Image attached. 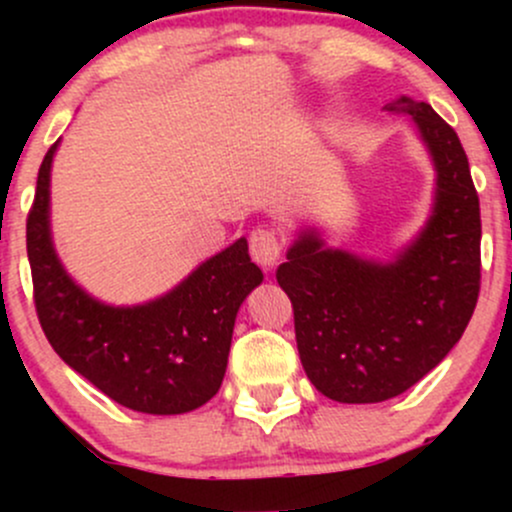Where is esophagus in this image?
Listing matches in <instances>:
<instances>
[{"mask_svg": "<svg viewBox=\"0 0 512 512\" xmlns=\"http://www.w3.org/2000/svg\"><path fill=\"white\" fill-rule=\"evenodd\" d=\"M250 255L260 267H274L281 257V238L267 228H257L250 236Z\"/></svg>", "mask_w": 512, "mask_h": 512, "instance_id": "esophagus-1", "label": "esophagus"}]
</instances>
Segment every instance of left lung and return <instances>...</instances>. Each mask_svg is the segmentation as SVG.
<instances>
[{
    "label": "left lung",
    "mask_w": 512,
    "mask_h": 512,
    "mask_svg": "<svg viewBox=\"0 0 512 512\" xmlns=\"http://www.w3.org/2000/svg\"><path fill=\"white\" fill-rule=\"evenodd\" d=\"M385 110L411 117L436 170L424 228L383 262L303 226L276 269L305 375L342 404L385 402L419 383L460 342L479 296V197L455 129L409 96Z\"/></svg>",
    "instance_id": "left-lung-1"
}]
</instances>
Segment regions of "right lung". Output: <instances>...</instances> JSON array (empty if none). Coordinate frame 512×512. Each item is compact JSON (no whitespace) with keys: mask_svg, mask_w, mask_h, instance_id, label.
<instances>
[{"mask_svg":"<svg viewBox=\"0 0 512 512\" xmlns=\"http://www.w3.org/2000/svg\"><path fill=\"white\" fill-rule=\"evenodd\" d=\"M55 142L38 170L26 223L35 310L57 356L122 407L170 416L202 407L226 375L236 315L264 274L248 240L192 269L180 284L137 305L98 301L64 269L50 226Z\"/></svg>","mask_w":512,"mask_h":512,"instance_id":"obj_1","label":"right lung"}]
</instances>
